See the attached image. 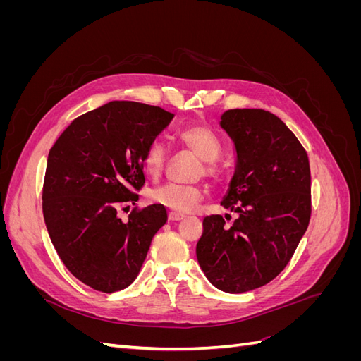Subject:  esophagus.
Here are the masks:
<instances>
[{
  "instance_id": "obj_1",
  "label": "esophagus",
  "mask_w": 361,
  "mask_h": 361,
  "mask_svg": "<svg viewBox=\"0 0 361 361\" xmlns=\"http://www.w3.org/2000/svg\"><path fill=\"white\" fill-rule=\"evenodd\" d=\"M183 218H185V215L178 214V212H170V214H169V220H170V221H182Z\"/></svg>"
}]
</instances>
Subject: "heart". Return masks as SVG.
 I'll return each mask as SVG.
<instances>
[{"mask_svg":"<svg viewBox=\"0 0 361 361\" xmlns=\"http://www.w3.org/2000/svg\"><path fill=\"white\" fill-rule=\"evenodd\" d=\"M178 138L180 143L202 159L200 174L215 179L220 176L221 167L216 158L221 154V140L211 128L202 125L187 126L179 130ZM167 159V150L161 141H154L145 152L143 166L150 176H159ZM204 197V191L200 187H183L176 183H166L157 187L150 192V200L167 207L178 214H188L195 209Z\"/></svg>","mask_w":361,"mask_h":361,"instance_id":"heart-1","label":"heart"}]
</instances>
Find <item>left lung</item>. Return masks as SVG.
Masks as SVG:
<instances>
[{
	"mask_svg": "<svg viewBox=\"0 0 361 361\" xmlns=\"http://www.w3.org/2000/svg\"><path fill=\"white\" fill-rule=\"evenodd\" d=\"M220 126L236 150L221 206L238 218L226 226L221 215L206 216L195 255L216 289L243 293L276 279L307 231L310 166L298 138L269 111L227 110Z\"/></svg>",
	"mask_w": 361,
	"mask_h": 361,
	"instance_id": "obj_1",
	"label": "left lung"
}]
</instances>
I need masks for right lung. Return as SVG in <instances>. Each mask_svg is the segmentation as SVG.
I'll return each mask as SVG.
<instances>
[{
	"instance_id": "add662e5",
	"label": "right lung",
	"mask_w": 361,
	"mask_h": 361,
	"mask_svg": "<svg viewBox=\"0 0 361 361\" xmlns=\"http://www.w3.org/2000/svg\"><path fill=\"white\" fill-rule=\"evenodd\" d=\"M174 114L159 106L113 101L76 117L49 150L42 207L51 243L84 285L111 293L133 283L152 238L167 221L164 206L133 211L145 185L143 157Z\"/></svg>"
}]
</instances>
